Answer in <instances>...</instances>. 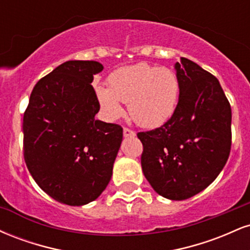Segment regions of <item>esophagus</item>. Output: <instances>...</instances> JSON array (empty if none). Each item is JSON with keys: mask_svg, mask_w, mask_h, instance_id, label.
Here are the masks:
<instances>
[{"mask_svg": "<svg viewBox=\"0 0 250 250\" xmlns=\"http://www.w3.org/2000/svg\"><path fill=\"white\" fill-rule=\"evenodd\" d=\"M123 135H125V137H134L136 134H135V131L131 130V129L123 128Z\"/></svg>", "mask_w": 250, "mask_h": 250, "instance_id": "obj_1", "label": "esophagus"}]
</instances>
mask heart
<instances>
[{
	"mask_svg": "<svg viewBox=\"0 0 250 250\" xmlns=\"http://www.w3.org/2000/svg\"><path fill=\"white\" fill-rule=\"evenodd\" d=\"M101 107L109 119L122 114L128 103L130 117L139 125L157 127L173 115L179 96V81L171 70L148 63L125 67L109 77V88H96Z\"/></svg>",
	"mask_w": 250,
	"mask_h": 250,
	"instance_id": "1",
	"label": "heart"
}]
</instances>
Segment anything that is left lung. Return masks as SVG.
Returning <instances> with one entry per match:
<instances>
[{
	"label": "left lung",
	"instance_id": "8db88e82",
	"mask_svg": "<svg viewBox=\"0 0 250 250\" xmlns=\"http://www.w3.org/2000/svg\"><path fill=\"white\" fill-rule=\"evenodd\" d=\"M180 96L161 127L140 131L141 166L157 194L181 201L207 188L231 148V108L219 80L190 60L175 64Z\"/></svg>",
	"mask_w": 250,
	"mask_h": 250
}]
</instances>
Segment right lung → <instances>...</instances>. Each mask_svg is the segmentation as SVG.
<instances>
[{"label": "right lung", "mask_w": 250, "mask_h": 250, "mask_svg": "<svg viewBox=\"0 0 250 250\" xmlns=\"http://www.w3.org/2000/svg\"><path fill=\"white\" fill-rule=\"evenodd\" d=\"M103 65L67 61L36 83L23 115V155L43 191L68 206L96 200L108 186L123 129L95 120L91 85Z\"/></svg>", "instance_id": "obj_1"}]
</instances>
